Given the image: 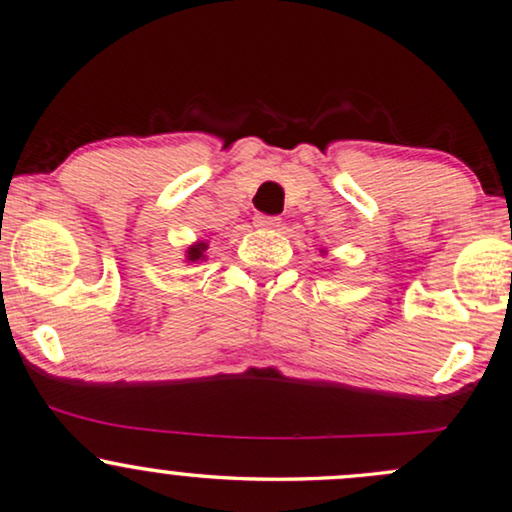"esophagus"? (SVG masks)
<instances>
[{"label": "esophagus", "instance_id": "1", "mask_svg": "<svg viewBox=\"0 0 512 512\" xmlns=\"http://www.w3.org/2000/svg\"><path fill=\"white\" fill-rule=\"evenodd\" d=\"M255 227H259V229H276V227H280V218H276V215L257 213L255 215Z\"/></svg>", "mask_w": 512, "mask_h": 512}]
</instances>
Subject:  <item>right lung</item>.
Returning <instances> with one entry per match:
<instances>
[{
  "label": "right lung",
  "mask_w": 512,
  "mask_h": 512,
  "mask_svg": "<svg viewBox=\"0 0 512 512\" xmlns=\"http://www.w3.org/2000/svg\"><path fill=\"white\" fill-rule=\"evenodd\" d=\"M204 250H206V243H197V246H192L190 250H187V259H190V262L204 259Z\"/></svg>",
  "instance_id": "add662e5"
}]
</instances>
